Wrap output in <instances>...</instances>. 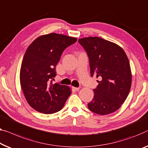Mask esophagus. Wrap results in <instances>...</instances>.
Listing matches in <instances>:
<instances>
[{"label": "esophagus", "mask_w": 148, "mask_h": 148, "mask_svg": "<svg viewBox=\"0 0 148 148\" xmlns=\"http://www.w3.org/2000/svg\"><path fill=\"white\" fill-rule=\"evenodd\" d=\"M72 89L76 90V91H78L80 90V88H76V87H72Z\"/></svg>", "instance_id": "esophagus-1"}]
</instances>
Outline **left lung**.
Instances as JSON below:
<instances>
[{"label":"left lung","instance_id":"left-lung-1","mask_svg":"<svg viewBox=\"0 0 148 148\" xmlns=\"http://www.w3.org/2000/svg\"><path fill=\"white\" fill-rule=\"evenodd\" d=\"M86 51L91 76L99 78L94 96L88 107L100 115H108L122 106L132 85L130 62L122 47L100 37L78 40Z\"/></svg>","mask_w":148,"mask_h":148}]
</instances>
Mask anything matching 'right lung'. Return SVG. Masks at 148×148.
Returning <instances> with one entry per match:
<instances>
[{
	"mask_svg": "<svg viewBox=\"0 0 148 148\" xmlns=\"http://www.w3.org/2000/svg\"><path fill=\"white\" fill-rule=\"evenodd\" d=\"M76 41L74 37L50 33L38 37L26 49L20 82L28 104L37 112L50 114L60 111L71 94L69 86L52 84V81L62 53Z\"/></svg>",
	"mask_w": 148,
	"mask_h": 148,
	"instance_id": "add662e5",
	"label": "right lung"
}]
</instances>
